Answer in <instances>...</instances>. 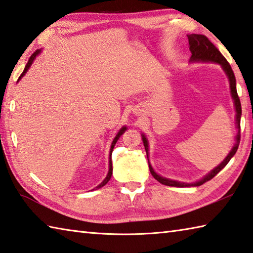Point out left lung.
Here are the masks:
<instances>
[{
    "mask_svg": "<svg viewBox=\"0 0 253 253\" xmlns=\"http://www.w3.org/2000/svg\"><path fill=\"white\" fill-rule=\"evenodd\" d=\"M188 42H189V50L192 52V57H190V60L192 61H212V63H218L221 65L222 69L225 70V73L228 76V79H229L230 83V89H231V96L233 101H235V107H236V112H237V126L239 130H238V134H237V142L235 146L232 147V150L230 151V153L228 154L223 162H221L215 169H212L211 173L208 175L205 176L203 179L199 180L197 183H193V184H186V183H180V182H176V180H170L168 178L162 177V176L157 175L155 171L152 169V166L149 163V168L151 174L153 175V177L160 182L161 184L166 185V186H174V187H188V186H201L204 183L208 182L211 178L215 177V176L225 166L228 164V162L231 160V157L236 154V152L238 150V146H239L240 143V118H241V103H240V99L239 96L237 93V88H236V78H235V74L231 69V66L228 63L227 59L222 56L220 51L218 50L217 47L212 44V42L208 40V38L205 35L201 34H190L188 35ZM142 140L143 143H144V147L146 151V155L147 159H149V144H147V140L144 135H142Z\"/></svg>",
    "mask_w": 253,
    "mask_h": 253,
    "instance_id": "obj_1",
    "label": "left lung"
}]
</instances>
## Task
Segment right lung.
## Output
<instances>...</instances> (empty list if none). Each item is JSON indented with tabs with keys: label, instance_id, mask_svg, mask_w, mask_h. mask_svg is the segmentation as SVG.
<instances>
[{
	"label": "right lung",
	"instance_id": "right-lung-1",
	"mask_svg": "<svg viewBox=\"0 0 253 253\" xmlns=\"http://www.w3.org/2000/svg\"><path fill=\"white\" fill-rule=\"evenodd\" d=\"M40 54V50H36L34 54H33L31 57H30V59H28V61H27V64H26V66H25V68H24V70H23V73H22V75L20 76V79H21V77H23L24 75L26 74V71L28 70V68L31 67V65H32V63H33V60L35 59V57ZM126 130V126H123L120 131H119V133L117 134V136L114 137V140H113V142H112V144H111V149H110V159H109V171H108V175H107V177L104 178V180L103 182L100 184V185H98L97 186V189L98 188H101L102 186H104L106 185L109 180H110V178H111V175H112V161H111V155H112V151H113V147H114V145H116V143H117V141L119 140V137H120L122 134H123V132H125Z\"/></svg>",
	"mask_w": 253,
	"mask_h": 253
}]
</instances>
